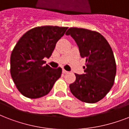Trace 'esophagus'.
Wrapping results in <instances>:
<instances>
[{
	"label": "esophagus",
	"mask_w": 129,
	"mask_h": 129,
	"mask_svg": "<svg viewBox=\"0 0 129 129\" xmlns=\"http://www.w3.org/2000/svg\"><path fill=\"white\" fill-rule=\"evenodd\" d=\"M62 72H63V74H67V73H68V72L66 70H64V69H63Z\"/></svg>",
	"instance_id": "1"
}]
</instances>
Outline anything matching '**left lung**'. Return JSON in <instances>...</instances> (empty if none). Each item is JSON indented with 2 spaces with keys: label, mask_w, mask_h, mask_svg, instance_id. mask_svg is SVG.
I'll use <instances>...</instances> for the list:
<instances>
[{
  "label": "left lung",
  "mask_w": 129,
  "mask_h": 129,
  "mask_svg": "<svg viewBox=\"0 0 129 129\" xmlns=\"http://www.w3.org/2000/svg\"><path fill=\"white\" fill-rule=\"evenodd\" d=\"M66 35L74 39L80 56L86 58L84 74H75L76 81L70 85L71 92L86 103L100 101L112 88L116 76V61L111 47L96 31L71 27Z\"/></svg>",
  "instance_id": "left-lung-1"
}]
</instances>
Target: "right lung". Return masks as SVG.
<instances>
[{
    "instance_id": "1",
    "label": "right lung",
    "mask_w": 129,
    "mask_h": 129,
    "mask_svg": "<svg viewBox=\"0 0 129 129\" xmlns=\"http://www.w3.org/2000/svg\"><path fill=\"white\" fill-rule=\"evenodd\" d=\"M68 27L42 26L31 29L20 38L11 55V74L19 92L29 98H41L48 94L61 76V68L46 64L57 42Z\"/></svg>"
}]
</instances>
